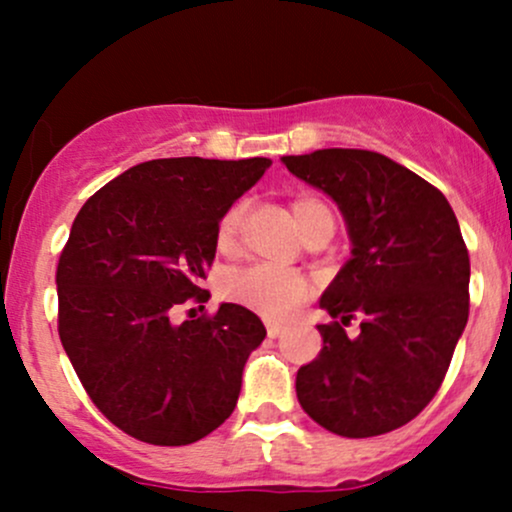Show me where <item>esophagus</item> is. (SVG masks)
Returning a JSON list of instances; mask_svg holds the SVG:
<instances>
[{
  "label": "esophagus",
  "mask_w": 512,
  "mask_h": 512,
  "mask_svg": "<svg viewBox=\"0 0 512 512\" xmlns=\"http://www.w3.org/2000/svg\"><path fill=\"white\" fill-rule=\"evenodd\" d=\"M281 332H284V325H279V322H267V334H269V337L276 339Z\"/></svg>",
  "instance_id": "esophagus-1"
}]
</instances>
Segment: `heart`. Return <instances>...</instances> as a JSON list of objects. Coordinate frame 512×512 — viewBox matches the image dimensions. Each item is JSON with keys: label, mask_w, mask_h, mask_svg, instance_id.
Returning a JSON list of instances; mask_svg holds the SVG:
<instances>
[{"label": "heart", "mask_w": 512, "mask_h": 512, "mask_svg": "<svg viewBox=\"0 0 512 512\" xmlns=\"http://www.w3.org/2000/svg\"><path fill=\"white\" fill-rule=\"evenodd\" d=\"M291 211L305 238L320 231H334V214L322 199L296 197L291 202ZM245 214H248L245 199L233 202L221 214L214 231L216 248L221 252L236 250L240 233H243ZM221 293L228 301L248 305V308L267 317H286L308 301V296L313 293V281L301 272H293V269L255 264V267L236 269V272L223 276Z\"/></svg>", "instance_id": "heart-1"}]
</instances>
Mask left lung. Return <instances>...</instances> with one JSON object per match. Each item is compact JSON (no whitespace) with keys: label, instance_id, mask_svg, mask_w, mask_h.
<instances>
[{"label":"left lung","instance_id":"8db88e82","mask_svg":"<svg viewBox=\"0 0 512 512\" xmlns=\"http://www.w3.org/2000/svg\"><path fill=\"white\" fill-rule=\"evenodd\" d=\"M342 209L354 257L320 305L322 349L296 375L305 414L344 438L383 436L436 397L469 317V252L438 187L366 149L284 156ZM358 316L362 334L345 337Z\"/></svg>","mask_w":512,"mask_h":512}]
</instances>
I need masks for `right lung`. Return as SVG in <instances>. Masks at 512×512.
Instances as JSON below:
<instances>
[{
  "instance_id": "obj_1",
  "label": "right lung",
  "mask_w": 512,
  "mask_h": 512,
  "mask_svg": "<svg viewBox=\"0 0 512 512\" xmlns=\"http://www.w3.org/2000/svg\"><path fill=\"white\" fill-rule=\"evenodd\" d=\"M269 158H156L86 199L57 262V332L86 395L110 424L151 445L209 436L236 409L262 320L207 303L221 214L269 168ZM204 308V305H199Z\"/></svg>"
}]
</instances>
